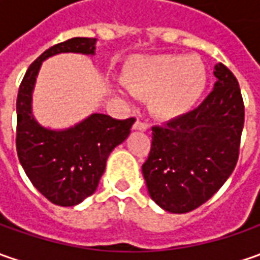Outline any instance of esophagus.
<instances>
[{
  "instance_id": "obj_1",
  "label": "esophagus",
  "mask_w": 260,
  "mask_h": 260,
  "mask_svg": "<svg viewBox=\"0 0 260 260\" xmlns=\"http://www.w3.org/2000/svg\"><path fill=\"white\" fill-rule=\"evenodd\" d=\"M133 128L135 130H140V132H146L149 128V124L145 123V121H142V120H136V123L133 124Z\"/></svg>"
}]
</instances>
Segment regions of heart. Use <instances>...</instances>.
Wrapping results in <instances>:
<instances>
[{
    "label": "heart",
    "instance_id": "b5f03b06",
    "mask_svg": "<svg viewBox=\"0 0 260 260\" xmlns=\"http://www.w3.org/2000/svg\"><path fill=\"white\" fill-rule=\"evenodd\" d=\"M121 82L140 100H149L152 114L171 120L197 104L207 82L203 60L195 55L137 56L128 62Z\"/></svg>",
    "mask_w": 260,
    "mask_h": 260
}]
</instances>
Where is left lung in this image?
<instances>
[{"instance_id":"1","label":"left lung","mask_w":260,"mask_h":260,"mask_svg":"<svg viewBox=\"0 0 260 260\" xmlns=\"http://www.w3.org/2000/svg\"><path fill=\"white\" fill-rule=\"evenodd\" d=\"M214 75L213 91L197 108L152 127L142 171L152 200L169 213H188L208 201L239 159L245 124L240 86L223 63Z\"/></svg>"}]
</instances>
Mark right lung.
Wrapping results in <instances>:
<instances>
[{"label": "right lung", "mask_w": 260, "mask_h": 260, "mask_svg": "<svg viewBox=\"0 0 260 260\" xmlns=\"http://www.w3.org/2000/svg\"><path fill=\"white\" fill-rule=\"evenodd\" d=\"M94 37H74L49 47L28 66L17 95L15 147L20 164L36 189L50 203L62 207L79 204L94 194L107 157L123 143L135 117L117 120L92 114L63 132L43 128L31 115V91L42 62L65 52L94 55Z\"/></svg>", "instance_id": "1"}]
</instances>
